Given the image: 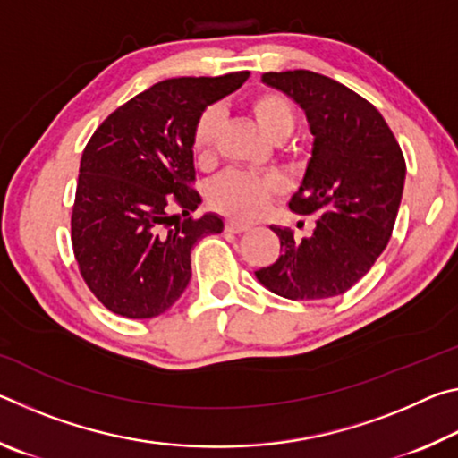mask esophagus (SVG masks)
<instances>
[{"instance_id":"esophagus-1","label":"esophagus","mask_w":458,"mask_h":458,"mask_svg":"<svg viewBox=\"0 0 458 458\" xmlns=\"http://www.w3.org/2000/svg\"><path fill=\"white\" fill-rule=\"evenodd\" d=\"M248 230H250L248 224H240V222H234V220L226 222V232H230V234H242V232H248Z\"/></svg>"}]
</instances>
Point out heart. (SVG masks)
Returning <instances> with one entry per match:
<instances>
[{"label":"heart","instance_id":"obj_1","mask_svg":"<svg viewBox=\"0 0 458 458\" xmlns=\"http://www.w3.org/2000/svg\"><path fill=\"white\" fill-rule=\"evenodd\" d=\"M259 129L273 141H284L293 133L294 108L289 98L273 90L259 92L248 103ZM222 127V111L218 106L206 108L196 121L191 135L193 155L201 167L212 165L216 157V145ZM283 185L275 175H257L246 172L222 174L208 185V201L214 210L230 216L234 220H257L268 210L270 201L281 193Z\"/></svg>","mask_w":458,"mask_h":458}]
</instances>
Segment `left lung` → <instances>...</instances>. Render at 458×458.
<instances>
[{
	"label": "left lung",
	"mask_w": 458,
	"mask_h": 458,
	"mask_svg": "<svg viewBox=\"0 0 458 458\" xmlns=\"http://www.w3.org/2000/svg\"><path fill=\"white\" fill-rule=\"evenodd\" d=\"M305 111L313 135L305 175L289 201L315 214L313 234L270 226L281 257L257 270L262 286L284 299H327L350 291L390 242L406 180V161L382 114L344 84L311 71L262 74Z\"/></svg>",
	"instance_id": "1"
}]
</instances>
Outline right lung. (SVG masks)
Instances as JSON below:
<instances>
[{"mask_svg": "<svg viewBox=\"0 0 458 458\" xmlns=\"http://www.w3.org/2000/svg\"><path fill=\"white\" fill-rule=\"evenodd\" d=\"M246 79L161 81L108 114L84 147L72 248L84 283L108 311L127 319L165 313L190 283L193 246L224 230L218 214L190 216L201 204L191 188V135L199 114Z\"/></svg>", "mask_w": 458, "mask_h": 458, "instance_id": "add662e5", "label": "right lung"}]
</instances>
